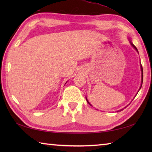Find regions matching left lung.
I'll use <instances>...</instances> for the list:
<instances>
[{
	"label": "left lung",
	"instance_id": "obj_1",
	"mask_svg": "<svg viewBox=\"0 0 152 152\" xmlns=\"http://www.w3.org/2000/svg\"><path fill=\"white\" fill-rule=\"evenodd\" d=\"M131 44H132V45L133 46V47L135 49V50H136V51H137V52H138V51H137V48H136L135 46L134 45H133L132 42H131ZM141 72H142V81H141V86H142V83H143V68H142V66H141ZM141 87H140V88H141ZM86 101H87V102H88V100H87V99H86ZM88 104H91L89 103V102H88ZM91 106H92V105H91ZM123 110V109L120 110Z\"/></svg>",
	"mask_w": 152,
	"mask_h": 152
}]
</instances>
